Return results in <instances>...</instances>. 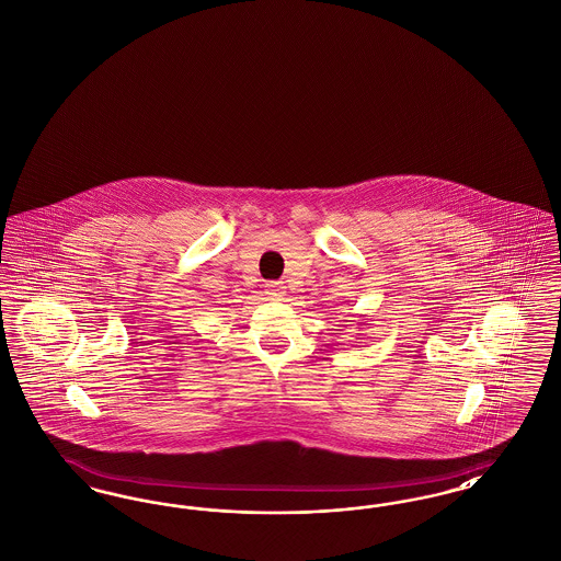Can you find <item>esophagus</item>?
Listing matches in <instances>:
<instances>
[{
	"instance_id": "1",
	"label": "esophagus",
	"mask_w": 561,
	"mask_h": 561,
	"mask_svg": "<svg viewBox=\"0 0 561 561\" xmlns=\"http://www.w3.org/2000/svg\"><path fill=\"white\" fill-rule=\"evenodd\" d=\"M267 296L273 300H279L284 296V286L279 282H271L267 284Z\"/></svg>"
}]
</instances>
